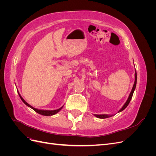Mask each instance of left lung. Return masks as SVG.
Returning <instances> with one entry per match:
<instances>
[{
    "mask_svg": "<svg viewBox=\"0 0 156 156\" xmlns=\"http://www.w3.org/2000/svg\"><path fill=\"white\" fill-rule=\"evenodd\" d=\"M136 70H135V83H134V84H133V88H132V90H131V92H130L129 94V96L128 97V99H127V100L126 101V102L125 103V104L123 105V107H122L121 108V109L119 111V112L122 111L123 110H124L125 108L127 107V106L129 105V103L131 100L132 98V96H133V92H134V90L136 88ZM113 115H94V116H96L97 118H99V119H107V118H108V117H111V116H112Z\"/></svg>",
    "mask_w": 156,
    "mask_h": 156,
    "instance_id": "left-lung-1",
    "label": "left lung"
}]
</instances>
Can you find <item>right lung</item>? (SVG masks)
Instances as JSON below:
<instances>
[{
  "mask_svg": "<svg viewBox=\"0 0 156 156\" xmlns=\"http://www.w3.org/2000/svg\"><path fill=\"white\" fill-rule=\"evenodd\" d=\"M18 94H19V96H20V98L21 99V100L23 101V102L27 106L30 107V108H32V109L34 110L35 112H37V113H38V114L41 115H44V116H52V115H54L56 114V113H57L58 112H59L61 109H62V107H63V106H62V107H60V108H58V109H56V110H52V111H49V110H40V109H37V108H34L33 107H32L31 105H30L29 104V103H27L24 100H23V98L21 96L20 94L19 93V92H18Z\"/></svg>",
  "mask_w": 156,
  "mask_h": 156,
  "instance_id": "obj_1",
  "label": "right lung"
}]
</instances>
